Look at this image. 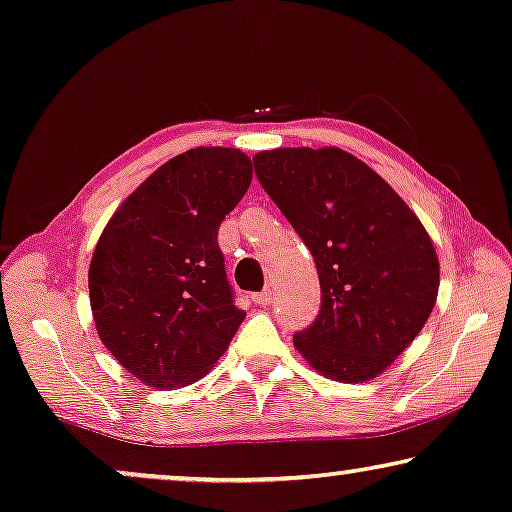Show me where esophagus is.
I'll list each match as a JSON object with an SVG mask.
<instances>
[{
  "instance_id": "34e87169",
  "label": "esophagus",
  "mask_w": 512,
  "mask_h": 512,
  "mask_svg": "<svg viewBox=\"0 0 512 512\" xmlns=\"http://www.w3.org/2000/svg\"><path fill=\"white\" fill-rule=\"evenodd\" d=\"M253 301L257 306H269L271 301H273V294H271V290H262V292H255L253 294Z\"/></svg>"
}]
</instances>
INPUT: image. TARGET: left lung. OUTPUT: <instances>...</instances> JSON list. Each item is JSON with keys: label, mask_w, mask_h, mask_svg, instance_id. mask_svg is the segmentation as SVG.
I'll return each instance as SVG.
<instances>
[{"label": "left lung", "mask_w": 512, "mask_h": 512, "mask_svg": "<svg viewBox=\"0 0 512 512\" xmlns=\"http://www.w3.org/2000/svg\"><path fill=\"white\" fill-rule=\"evenodd\" d=\"M253 164L318 266L320 313L294 334V345L327 378H376L436 304L429 234L406 201L345 150H264Z\"/></svg>", "instance_id": "obj_1"}]
</instances>
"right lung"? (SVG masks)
Wrapping results in <instances>:
<instances>
[{
    "label": "right lung",
    "instance_id": "right-lung-1",
    "mask_svg": "<svg viewBox=\"0 0 512 512\" xmlns=\"http://www.w3.org/2000/svg\"><path fill=\"white\" fill-rule=\"evenodd\" d=\"M250 181L241 150L192 148L136 187L99 236L88 273L99 338L150 387L199 380L246 318L218 229Z\"/></svg>",
    "mask_w": 512,
    "mask_h": 512
}]
</instances>
